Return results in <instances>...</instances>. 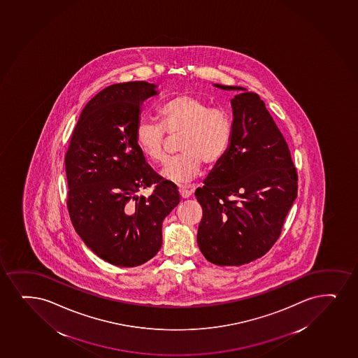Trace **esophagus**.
<instances>
[{
	"mask_svg": "<svg viewBox=\"0 0 358 358\" xmlns=\"http://www.w3.org/2000/svg\"><path fill=\"white\" fill-rule=\"evenodd\" d=\"M178 192H180V195H181L182 199H188L190 195H192V190L187 189L185 187H181V188L178 189Z\"/></svg>",
	"mask_w": 358,
	"mask_h": 358,
	"instance_id": "esophagus-1",
	"label": "esophagus"
}]
</instances>
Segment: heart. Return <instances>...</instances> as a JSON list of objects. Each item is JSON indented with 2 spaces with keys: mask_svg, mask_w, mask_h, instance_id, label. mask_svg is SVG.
Listing matches in <instances>:
<instances>
[{
  "mask_svg": "<svg viewBox=\"0 0 358 358\" xmlns=\"http://www.w3.org/2000/svg\"><path fill=\"white\" fill-rule=\"evenodd\" d=\"M158 123L140 121L134 131L135 143L143 156L156 164L166 159L165 131L181 133L178 156L165 165L162 175L176 185H188L200 175L202 162L218 163L227 153L232 136V121L227 111L210 108L194 96H177L160 106Z\"/></svg>",
  "mask_w": 358,
  "mask_h": 358,
  "instance_id": "heart-1",
  "label": "heart"
}]
</instances>
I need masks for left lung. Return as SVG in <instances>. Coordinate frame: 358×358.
I'll list each match as a JSON object with an SVG mask.
<instances>
[{
	"mask_svg": "<svg viewBox=\"0 0 358 358\" xmlns=\"http://www.w3.org/2000/svg\"><path fill=\"white\" fill-rule=\"evenodd\" d=\"M231 99L232 136L195 196L202 207L198 244L218 266H241L265 255L297 198L290 150L259 94L240 86Z\"/></svg>",
	"mask_w": 358,
	"mask_h": 358,
	"instance_id": "8db88e82",
	"label": "left lung"
}]
</instances>
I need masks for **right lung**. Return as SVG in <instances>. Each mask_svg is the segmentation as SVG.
<instances>
[{"instance_id": "right-lung-1", "label": "right lung", "mask_w": 358, "mask_h": 358, "mask_svg": "<svg viewBox=\"0 0 358 358\" xmlns=\"http://www.w3.org/2000/svg\"><path fill=\"white\" fill-rule=\"evenodd\" d=\"M146 81L111 85L86 104L64 157L68 212L81 240L111 265H143L159 252L162 224L180 203L173 182L146 163L135 143ZM151 185L150 197L137 193Z\"/></svg>"}]
</instances>
